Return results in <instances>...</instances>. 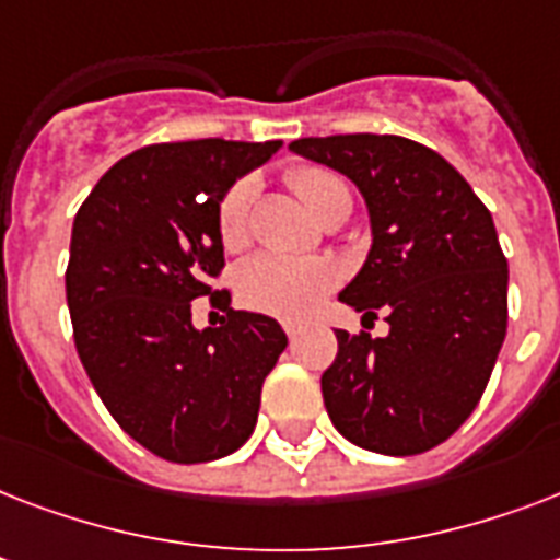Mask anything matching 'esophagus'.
Returning <instances> with one entry per match:
<instances>
[{"instance_id": "obj_1", "label": "esophagus", "mask_w": 560, "mask_h": 560, "mask_svg": "<svg viewBox=\"0 0 560 560\" xmlns=\"http://www.w3.org/2000/svg\"><path fill=\"white\" fill-rule=\"evenodd\" d=\"M284 331H288V337H290V340H296V337H299V325H293V323H284Z\"/></svg>"}]
</instances>
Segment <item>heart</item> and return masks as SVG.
<instances>
[{
  "instance_id": "b5f03b06",
  "label": "heart",
  "mask_w": 560,
  "mask_h": 560,
  "mask_svg": "<svg viewBox=\"0 0 560 560\" xmlns=\"http://www.w3.org/2000/svg\"><path fill=\"white\" fill-rule=\"evenodd\" d=\"M290 188L299 200L323 218L340 200H349V188L337 174L316 165H296L288 171ZM255 183L237 179L218 202V237L226 249H241L249 237V206ZM340 267L328 258H288V255H255L237 270V299L258 314L279 319H305L323 305V299L337 288Z\"/></svg>"
}]
</instances>
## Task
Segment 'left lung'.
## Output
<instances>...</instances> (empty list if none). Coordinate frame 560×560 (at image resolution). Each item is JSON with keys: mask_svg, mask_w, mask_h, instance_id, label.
Returning <instances> with one entry per match:
<instances>
[{"mask_svg": "<svg viewBox=\"0 0 560 560\" xmlns=\"http://www.w3.org/2000/svg\"><path fill=\"white\" fill-rule=\"evenodd\" d=\"M290 151L363 194L372 249L340 302L389 323L386 337L337 331L325 409L363 451H430L474 412L503 349L509 261L491 211L451 162L404 136L296 139Z\"/></svg>", "mask_w": 560, "mask_h": 560, "instance_id": "left-lung-1", "label": "left lung"}]
</instances>
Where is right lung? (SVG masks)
Segmentation results:
<instances>
[{"instance_id": "1", "label": "right lung", "mask_w": 560, "mask_h": 560, "mask_svg": "<svg viewBox=\"0 0 560 560\" xmlns=\"http://www.w3.org/2000/svg\"><path fill=\"white\" fill-rule=\"evenodd\" d=\"M281 142L148 144L118 160L74 214L66 302L92 386L130 439L177 465L253 435L264 377L288 346L276 319L229 307L218 202ZM228 305L197 332L190 302Z\"/></svg>"}]
</instances>
